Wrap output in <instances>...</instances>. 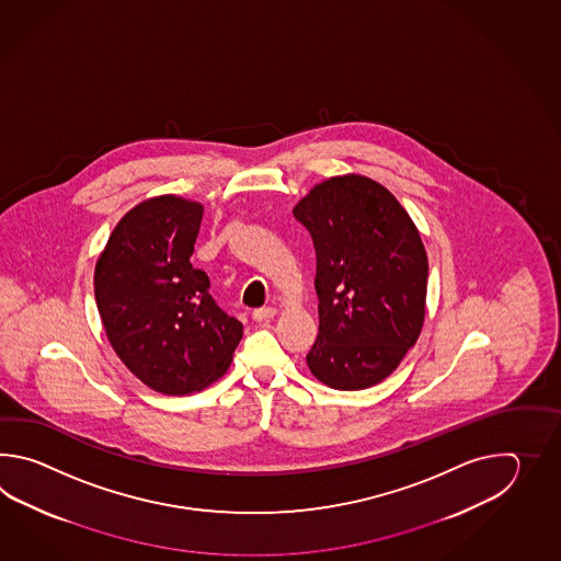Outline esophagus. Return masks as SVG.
Here are the masks:
<instances>
[{
  "label": "esophagus",
  "instance_id": "obj_1",
  "mask_svg": "<svg viewBox=\"0 0 561 561\" xmlns=\"http://www.w3.org/2000/svg\"><path fill=\"white\" fill-rule=\"evenodd\" d=\"M275 314V307H261V309L252 310V319L256 322H268Z\"/></svg>",
  "mask_w": 561,
  "mask_h": 561
}]
</instances>
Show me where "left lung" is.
<instances>
[{
    "label": "left lung",
    "mask_w": 561,
    "mask_h": 561,
    "mask_svg": "<svg viewBox=\"0 0 561 561\" xmlns=\"http://www.w3.org/2000/svg\"><path fill=\"white\" fill-rule=\"evenodd\" d=\"M293 215L317 252L310 373L339 391L373 387L423 329L430 263L417 227L391 192L360 174L317 184Z\"/></svg>",
    "instance_id": "1"
}]
</instances>
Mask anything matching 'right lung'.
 Wrapping results in <instances>:
<instances>
[{
  "mask_svg": "<svg viewBox=\"0 0 561 561\" xmlns=\"http://www.w3.org/2000/svg\"><path fill=\"white\" fill-rule=\"evenodd\" d=\"M203 213L174 194L136 204L95 263L107 341L158 393L203 391L227 373L242 339V322L216 305L208 276L191 263Z\"/></svg>",
  "mask_w": 561,
  "mask_h": 561,
  "instance_id": "right-lung-1",
  "label": "right lung"
}]
</instances>
